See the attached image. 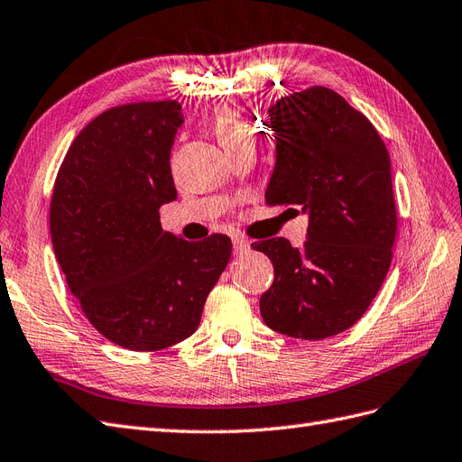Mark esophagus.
Returning <instances> with one entry per match:
<instances>
[{"label":"esophagus","instance_id":"1","mask_svg":"<svg viewBox=\"0 0 462 462\" xmlns=\"http://www.w3.org/2000/svg\"><path fill=\"white\" fill-rule=\"evenodd\" d=\"M232 244H234V254L236 255H242V254H245L247 250H250V242H247L244 236H234Z\"/></svg>","mask_w":462,"mask_h":462}]
</instances>
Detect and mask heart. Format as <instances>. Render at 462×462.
<instances>
[{
  "instance_id": "obj_1",
  "label": "heart",
  "mask_w": 462,
  "mask_h": 462,
  "mask_svg": "<svg viewBox=\"0 0 462 462\" xmlns=\"http://www.w3.org/2000/svg\"><path fill=\"white\" fill-rule=\"evenodd\" d=\"M210 128L217 140L224 146V150L232 152L245 142H254L252 126L245 121V116L230 105H220V107L210 116Z\"/></svg>"
}]
</instances>
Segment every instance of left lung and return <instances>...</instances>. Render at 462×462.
Masks as SVG:
<instances>
[{
	"label": "left lung",
	"mask_w": 462,
	"mask_h": 462,
	"mask_svg": "<svg viewBox=\"0 0 462 462\" xmlns=\"http://www.w3.org/2000/svg\"><path fill=\"white\" fill-rule=\"evenodd\" d=\"M277 163L267 207L309 212V238L252 244L275 269L262 294L263 322L279 334L326 339L346 332L369 309L393 263L396 203L390 156L361 111L324 86L271 109Z\"/></svg>",
	"instance_id": "obj_1"
}]
</instances>
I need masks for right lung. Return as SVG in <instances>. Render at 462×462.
Returning <instances> with one entry per match:
<instances>
[{
    "instance_id": "1",
    "label": "right lung",
    "mask_w": 462,
    "mask_h": 462,
    "mask_svg": "<svg viewBox=\"0 0 462 462\" xmlns=\"http://www.w3.org/2000/svg\"><path fill=\"white\" fill-rule=\"evenodd\" d=\"M181 105L136 101L97 115L56 173V262L89 324L130 351H158L199 328L232 255L224 234L187 242L160 224L177 199L170 152Z\"/></svg>"
}]
</instances>
